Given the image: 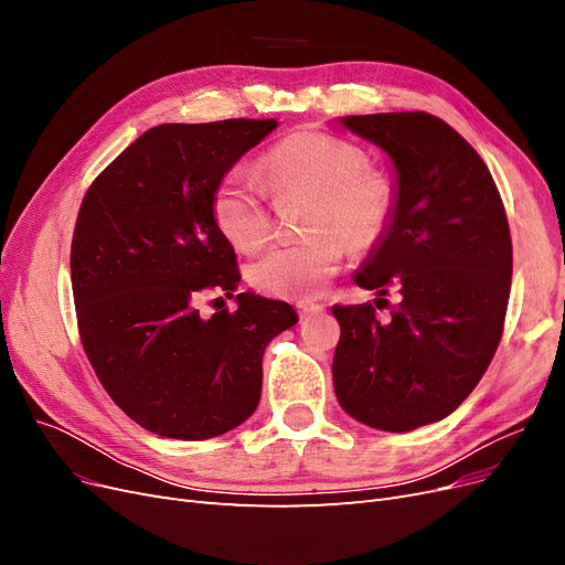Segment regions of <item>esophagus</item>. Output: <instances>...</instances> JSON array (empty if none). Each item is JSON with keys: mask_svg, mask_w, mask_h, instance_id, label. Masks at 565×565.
I'll return each instance as SVG.
<instances>
[{"mask_svg": "<svg viewBox=\"0 0 565 565\" xmlns=\"http://www.w3.org/2000/svg\"><path fill=\"white\" fill-rule=\"evenodd\" d=\"M322 309H324V306H322V303H316V301H299V303H297V311H299L301 318L316 316V313H320Z\"/></svg>", "mask_w": 565, "mask_h": 565, "instance_id": "esophagus-1", "label": "esophagus"}]
</instances>
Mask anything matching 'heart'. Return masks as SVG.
I'll use <instances>...</instances> for the list:
<instances>
[{
    "label": "heart",
    "instance_id": "heart-1",
    "mask_svg": "<svg viewBox=\"0 0 565 565\" xmlns=\"http://www.w3.org/2000/svg\"><path fill=\"white\" fill-rule=\"evenodd\" d=\"M365 164V152L355 143L316 129L289 134L266 152L259 167L273 191L299 185L313 193L311 228L318 233L273 245L249 266L262 292L313 297L337 273L347 245L367 249L386 233L396 214V183ZM212 214L235 249L264 245L270 233L264 181L243 164L228 169L214 188Z\"/></svg>",
    "mask_w": 565,
    "mask_h": 565
}]
</instances>
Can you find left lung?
Returning a JSON list of instances; mask_svg holds the SVG:
<instances>
[{
	"label": "left lung",
	"mask_w": 565,
	"mask_h": 565,
	"mask_svg": "<svg viewBox=\"0 0 565 565\" xmlns=\"http://www.w3.org/2000/svg\"><path fill=\"white\" fill-rule=\"evenodd\" d=\"M339 122L382 148L396 174V214L353 273L374 303L332 306L339 405L382 431L448 417L481 382L502 339L511 287L504 204L481 156L429 113L349 115ZM388 286L402 303L376 309Z\"/></svg>",
	"instance_id": "8db88e82"
}]
</instances>
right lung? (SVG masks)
Listing matches in <instances>:
<instances>
[{"instance_id": "right-lung-1", "label": "right lung", "mask_w": 565, "mask_h": 565, "mask_svg": "<svg viewBox=\"0 0 565 565\" xmlns=\"http://www.w3.org/2000/svg\"><path fill=\"white\" fill-rule=\"evenodd\" d=\"M276 127H152L82 200L71 249L82 347L108 396L158 436L204 440L241 426L262 398L268 341L299 320L289 303L252 292L235 297L233 313L198 309L212 289L231 299L241 282L212 214L214 188Z\"/></svg>"}]
</instances>
